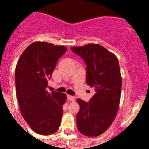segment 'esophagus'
Instances as JSON below:
<instances>
[{"label":"esophagus","instance_id":"34e87169","mask_svg":"<svg viewBox=\"0 0 149 149\" xmlns=\"http://www.w3.org/2000/svg\"><path fill=\"white\" fill-rule=\"evenodd\" d=\"M67 99H68V100L70 102H75V100H76L75 97H73V96H70V95H68Z\"/></svg>","mask_w":149,"mask_h":149}]
</instances>
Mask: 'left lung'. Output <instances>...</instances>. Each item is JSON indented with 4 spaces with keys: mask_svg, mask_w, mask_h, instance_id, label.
<instances>
[{
    "mask_svg": "<svg viewBox=\"0 0 149 149\" xmlns=\"http://www.w3.org/2000/svg\"><path fill=\"white\" fill-rule=\"evenodd\" d=\"M86 65V84L95 94L88 102L78 99L76 124L81 133L95 137L106 131L119 109L122 78L117 57L103 46L88 44L70 47Z\"/></svg>",
    "mask_w": 149,
    "mask_h": 149,
    "instance_id": "8db88e82",
    "label": "left lung"
}]
</instances>
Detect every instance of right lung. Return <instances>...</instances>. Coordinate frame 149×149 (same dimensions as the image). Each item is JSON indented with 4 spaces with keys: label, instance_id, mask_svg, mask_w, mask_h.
I'll return each mask as SVG.
<instances>
[{
    "label": "right lung",
    "instance_id": "1",
    "mask_svg": "<svg viewBox=\"0 0 149 149\" xmlns=\"http://www.w3.org/2000/svg\"><path fill=\"white\" fill-rule=\"evenodd\" d=\"M66 50L64 46L34 42L16 64L15 81L21 113L38 134L51 135L59 128L67 97L58 91L48 93L46 88L58 59Z\"/></svg>",
    "mask_w": 149,
    "mask_h": 149
}]
</instances>
